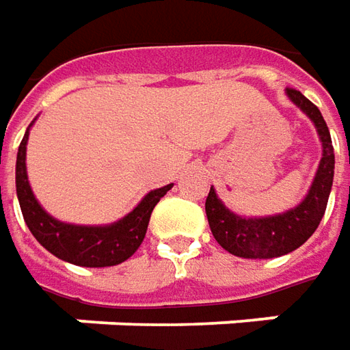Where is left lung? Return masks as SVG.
I'll list each match as a JSON object with an SVG mask.
<instances>
[{
  "label": "left lung",
  "instance_id": "1",
  "mask_svg": "<svg viewBox=\"0 0 350 350\" xmlns=\"http://www.w3.org/2000/svg\"><path fill=\"white\" fill-rule=\"evenodd\" d=\"M286 96L296 108H300L310 118V122L318 131L321 141V159L318 170L308 193L298 205L267 217H242L230 211L211 186V191L205 201V213L211 232L226 252L238 258L271 259L295 252L296 247L302 246L316 232L327 207L335 170V152L329 129L325 126V120L318 106L310 103L302 92L286 89Z\"/></svg>",
  "mask_w": 350,
  "mask_h": 350
}]
</instances>
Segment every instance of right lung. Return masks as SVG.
<instances>
[{
    "label": "right lung",
    "instance_id": "1",
    "mask_svg": "<svg viewBox=\"0 0 350 350\" xmlns=\"http://www.w3.org/2000/svg\"><path fill=\"white\" fill-rule=\"evenodd\" d=\"M36 120V118H34ZM32 124L27 127L25 137L18 145L17 166H15V184L17 198L25 223L32 236L42 244L50 254L62 261L81 265V267H112L129 259L141 246L149 219L154 205L166 196L174 184L151 189L139 201L126 217L110 224H71L57 221L44 209L34 198L29 174H27V143Z\"/></svg>",
    "mask_w": 350,
    "mask_h": 350
}]
</instances>
